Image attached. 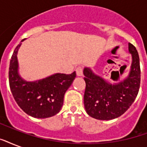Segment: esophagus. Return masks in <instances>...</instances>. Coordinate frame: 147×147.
Returning <instances> with one entry per match:
<instances>
[{
	"label": "esophagus",
	"instance_id": "esophagus-1",
	"mask_svg": "<svg viewBox=\"0 0 147 147\" xmlns=\"http://www.w3.org/2000/svg\"><path fill=\"white\" fill-rule=\"evenodd\" d=\"M76 75L78 76H82L83 75V68L82 66H78L76 69Z\"/></svg>",
	"mask_w": 147,
	"mask_h": 147
}]
</instances>
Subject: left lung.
I'll return each instance as SVG.
<instances>
[{
  "mask_svg": "<svg viewBox=\"0 0 147 147\" xmlns=\"http://www.w3.org/2000/svg\"><path fill=\"white\" fill-rule=\"evenodd\" d=\"M132 64L129 76L123 80L111 84L85 68L84 105L87 114L93 118L108 121L124 114L137 98L140 85V58L136 47L129 42Z\"/></svg>",
  "mask_w": 147,
  "mask_h": 147,
  "instance_id": "obj_1",
  "label": "left lung"
}]
</instances>
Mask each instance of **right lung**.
Returning <instances> with one entry per match:
<instances>
[{"label":"right lung","mask_w":147,"mask_h":147,"mask_svg":"<svg viewBox=\"0 0 147 147\" xmlns=\"http://www.w3.org/2000/svg\"><path fill=\"white\" fill-rule=\"evenodd\" d=\"M20 45L21 42L15 48L9 68V84L13 98L30 116L36 118L54 116L62 108L65 93L73 82L76 71L69 75L56 73L41 80L26 82L18 74L17 55Z\"/></svg>","instance_id":"obj_1"}]
</instances>
